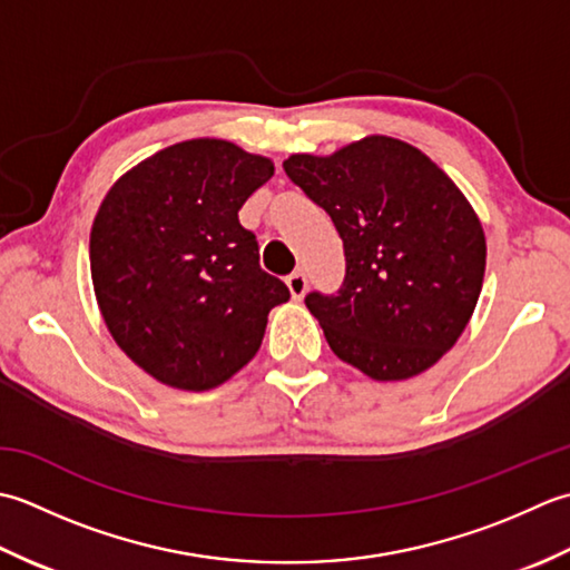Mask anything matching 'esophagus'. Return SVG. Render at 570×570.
<instances>
[{"label": "esophagus", "mask_w": 570, "mask_h": 570, "mask_svg": "<svg viewBox=\"0 0 570 570\" xmlns=\"http://www.w3.org/2000/svg\"><path fill=\"white\" fill-rule=\"evenodd\" d=\"M285 283H287V287H289V295H293L295 299L305 297V293H307V275H305V273H302V271L289 273V275L285 277Z\"/></svg>", "instance_id": "obj_1"}]
</instances>
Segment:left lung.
Instances as JSON below:
<instances>
[{
  "label": "left lung",
  "instance_id": "obj_1",
  "mask_svg": "<svg viewBox=\"0 0 570 570\" xmlns=\"http://www.w3.org/2000/svg\"><path fill=\"white\" fill-rule=\"evenodd\" d=\"M283 169L344 243L342 287L305 297L332 352L376 381L431 368L468 327L484 277V230L462 191L421 149L383 135L293 155Z\"/></svg>",
  "mask_w": 570,
  "mask_h": 570
}]
</instances>
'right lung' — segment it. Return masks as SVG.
Masks as SVG:
<instances>
[{"label": "right lung", "instance_id": "right-lung-1", "mask_svg": "<svg viewBox=\"0 0 570 570\" xmlns=\"http://www.w3.org/2000/svg\"><path fill=\"white\" fill-rule=\"evenodd\" d=\"M273 161L226 139H187L115 181L90 230V275L112 340L184 391L228 381L261 350L289 289L240 226Z\"/></svg>", "mask_w": 570, "mask_h": 570}]
</instances>
